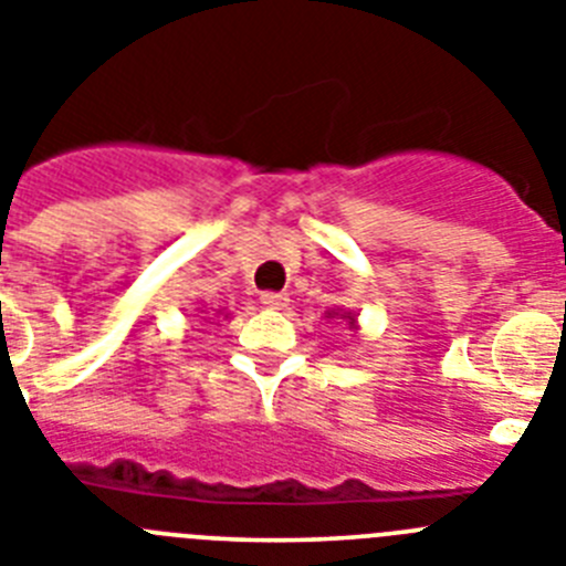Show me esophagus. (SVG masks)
<instances>
[{
    "label": "esophagus",
    "mask_w": 566,
    "mask_h": 566,
    "mask_svg": "<svg viewBox=\"0 0 566 566\" xmlns=\"http://www.w3.org/2000/svg\"><path fill=\"white\" fill-rule=\"evenodd\" d=\"M259 302L264 304V307L268 310H282V307H287V293H279V290H264L262 295H259Z\"/></svg>",
    "instance_id": "esophagus-1"
}]
</instances>
